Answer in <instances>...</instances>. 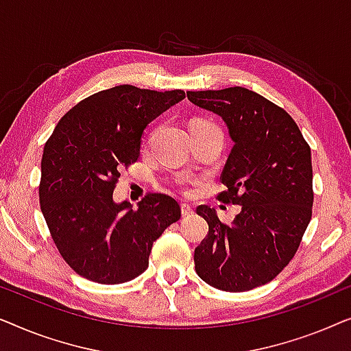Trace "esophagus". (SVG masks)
<instances>
[{
  "instance_id": "34e87169",
  "label": "esophagus",
  "mask_w": 351,
  "mask_h": 351,
  "mask_svg": "<svg viewBox=\"0 0 351 351\" xmlns=\"http://www.w3.org/2000/svg\"><path fill=\"white\" fill-rule=\"evenodd\" d=\"M180 210H182V215H184V217H186V215H190V214H193V208H191V206L186 204V203L180 206Z\"/></svg>"
}]
</instances>
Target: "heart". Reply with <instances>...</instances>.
<instances>
[{"instance_id":"1","label":"heart","mask_w":351,"mask_h":351,"mask_svg":"<svg viewBox=\"0 0 351 351\" xmlns=\"http://www.w3.org/2000/svg\"><path fill=\"white\" fill-rule=\"evenodd\" d=\"M193 128H214V126H210V124H204V123H195Z\"/></svg>"}]
</instances>
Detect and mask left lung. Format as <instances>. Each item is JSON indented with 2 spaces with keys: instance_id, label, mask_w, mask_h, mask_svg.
<instances>
[{
  "instance_id": "1",
  "label": "left lung",
  "mask_w": 351,
  "mask_h": 351,
  "mask_svg": "<svg viewBox=\"0 0 351 351\" xmlns=\"http://www.w3.org/2000/svg\"><path fill=\"white\" fill-rule=\"evenodd\" d=\"M227 124L233 148L222 172L223 203L241 206L230 225L209 206L196 213L209 233L195 249L201 280L227 292L267 285L299 249L311 219V152L285 110L246 88L186 93Z\"/></svg>"
}]
</instances>
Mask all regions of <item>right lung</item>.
<instances>
[{
	"instance_id": "obj_1",
	"label": "right lung",
	"mask_w": 351,
	"mask_h": 351,
	"mask_svg": "<svg viewBox=\"0 0 351 351\" xmlns=\"http://www.w3.org/2000/svg\"><path fill=\"white\" fill-rule=\"evenodd\" d=\"M184 99L182 89L114 86L69 110L46 142L43 215L60 256L86 280L121 285L142 275L153 243L180 219L171 196L148 193L132 209L114 203L113 190L119 171L141 156L148 124Z\"/></svg>"
}]
</instances>
